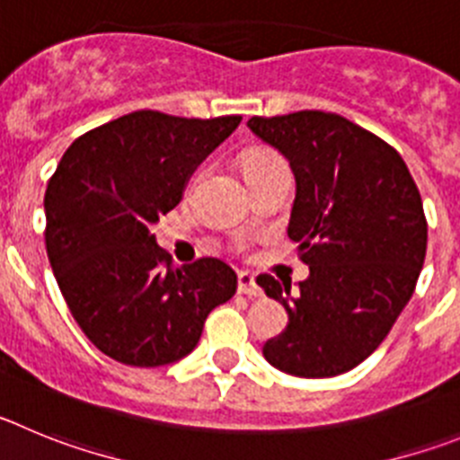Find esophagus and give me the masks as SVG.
Wrapping results in <instances>:
<instances>
[{"label": "esophagus", "mask_w": 460, "mask_h": 460, "mask_svg": "<svg viewBox=\"0 0 460 460\" xmlns=\"http://www.w3.org/2000/svg\"><path fill=\"white\" fill-rule=\"evenodd\" d=\"M238 293L250 297L261 296V287L256 284V279L250 275V272H238Z\"/></svg>", "instance_id": "1"}]
</instances>
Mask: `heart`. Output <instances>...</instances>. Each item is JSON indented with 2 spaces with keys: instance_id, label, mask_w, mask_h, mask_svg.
I'll list each match as a JSON object with an SVG mask.
<instances>
[{
  "instance_id": "obj_1",
  "label": "heart",
  "mask_w": 460,
  "mask_h": 460,
  "mask_svg": "<svg viewBox=\"0 0 460 460\" xmlns=\"http://www.w3.org/2000/svg\"><path fill=\"white\" fill-rule=\"evenodd\" d=\"M281 158L275 151H268V148H250V151L243 155V169H245V176H254V173L263 172L268 167H275L279 164Z\"/></svg>"
}]
</instances>
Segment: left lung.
<instances>
[{"mask_svg": "<svg viewBox=\"0 0 460 460\" xmlns=\"http://www.w3.org/2000/svg\"><path fill=\"white\" fill-rule=\"evenodd\" d=\"M247 128L291 164L288 238L309 266L297 288L256 277L288 314L263 358L300 378L346 374L378 349L415 291L426 256L420 190L390 144L339 114L252 117Z\"/></svg>", "mask_w": 460, "mask_h": 460, "instance_id": "1", "label": "left lung"}]
</instances>
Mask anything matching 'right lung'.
<instances>
[{
    "mask_svg": "<svg viewBox=\"0 0 460 460\" xmlns=\"http://www.w3.org/2000/svg\"><path fill=\"white\" fill-rule=\"evenodd\" d=\"M243 117L181 119L142 110L70 144L45 190V247L70 314L91 343L130 367L192 353L238 277L220 259L173 266L153 225Z\"/></svg>",
    "mask_w": 460,
    "mask_h": 460,
    "instance_id": "right-lung-1",
    "label": "right lung"
}]
</instances>
